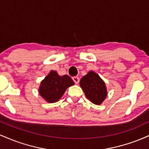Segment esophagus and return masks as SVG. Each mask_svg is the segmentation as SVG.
I'll list each match as a JSON object with an SVG mask.
<instances>
[{"label":"esophagus","instance_id":"1","mask_svg":"<svg viewBox=\"0 0 149 149\" xmlns=\"http://www.w3.org/2000/svg\"><path fill=\"white\" fill-rule=\"evenodd\" d=\"M72 79L73 80V82H74V83H76V84H78V83H79V80H79V78H78V77L74 76V77H73Z\"/></svg>","mask_w":149,"mask_h":149}]
</instances>
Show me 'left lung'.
Wrapping results in <instances>:
<instances>
[{
	"mask_svg": "<svg viewBox=\"0 0 149 149\" xmlns=\"http://www.w3.org/2000/svg\"><path fill=\"white\" fill-rule=\"evenodd\" d=\"M80 85L90 102L100 105L107 95L104 82L96 73L90 71L80 79Z\"/></svg>",
	"mask_w": 149,
	"mask_h": 149,
	"instance_id": "left-lung-1",
	"label": "left lung"
}]
</instances>
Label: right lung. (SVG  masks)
Listing matches in <instances>:
<instances>
[{
    "instance_id": "add662e5",
    "label": "right lung",
    "mask_w": 149,
    "mask_h": 149,
    "mask_svg": "<svg viewBox=\"0 0 149 149\" xmlns=\"http://www.w3.org/2000/svg\"><path fill=\"white\" fill-rule=\"evenodd\" d=\"M74 82L67 75L59 76L54 71H51L40 83L39 93L44 100L49 103L57 102L69 87Z\"/></svg>"
}]
</instances>
